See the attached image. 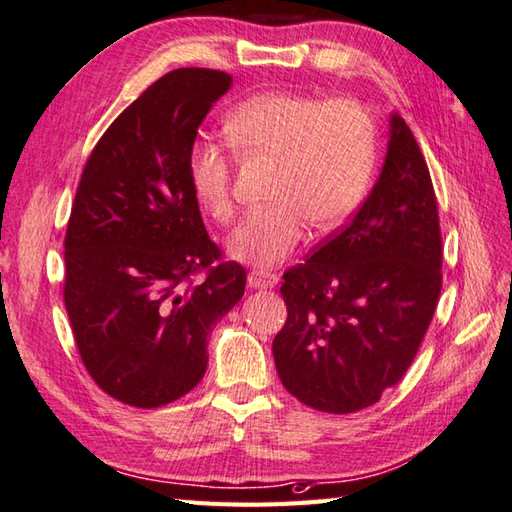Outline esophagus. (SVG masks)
<instances>
[{"label":"esophagus","mask_w":512,"mask_h":512,"mask_svg":"<svg viewBox=\"0 0 512 512\" xmlns=\"http://www.w3.org/2000/svg\"><path fill=\"white\" fill-rule=\"evenodd\" d=\"M247 283L254 289H267V287H274L278 283V276L272 272H265V269H252L247 276Z\"/></svg>","instance_id":"esophagus-1"}]
</instances>
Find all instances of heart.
I'll use <instances>...</instances> for the list:
<instances>
[{
  "instance_id": "heart-1",
  "label": "heart",
  "mask_w": 512,
  "mask_h": 512,
  "mask_svg": "<svg viewBox=\"0 0 512 512\" xmlns=\"http://www.w3.org/2000/svg\"><path fill=\"white\" fill-rule=\"evenodd\" d=\"M225 136L240 158L276 162L269 198L229 240V252L256 265H276L303 243L307 223L327 231L352 214L370 187L376 129L354 100L307 93L254 95L227 113ZM200 207L220 225L236 216L234 165L216 142L198 140L187 160Z\"/></svg>"
}]
</instances>
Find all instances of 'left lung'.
<instances>
[{"label": "left lung", "mask_w": 512, "mask_h": 512, "mask_svg": "<svg viewBox=\"0 0 512 512\" xmlns=\"http://www.w3.org/2000/svg\"><path fill=\"white\" fill-rule=\"evenodd\" d=\"M441 227L426 158L401 115L370 196L343 229L289 267L278 376L314 410L374 406L419 352L441 294Z\"/></svg>", "instance_id": "8db88e82"}]
</instances>
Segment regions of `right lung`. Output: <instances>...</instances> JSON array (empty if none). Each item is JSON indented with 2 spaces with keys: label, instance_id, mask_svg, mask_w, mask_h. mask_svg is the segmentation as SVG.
<instances>
[{
  "label": "right lung",
  "instance_id": "add662e5",
  "mask_svg": "<svg viewBox=\"0 0 512 512\" xmlns=\"http://www.w3.org/2000/svg\"><path fill=\"white\" fill-rule=\"evenodd\" d=\"M231 75L176 69L113 120L86 160L64 236V305L109 397L160 408L194 390L207 336L245 294L189 180L198 127Z\"/></svg>",
  "mask_w": 512,
  "mask_h": 512
}]
</instances>
